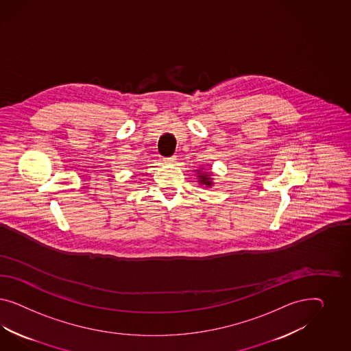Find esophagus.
Segmentation results:
<instances>
[{"label":"esophagus","instance_id":"34e87169","mask_svg":"<svg viewBox=\"0 0 351 351\" xmlns=\"http://www.w3.org/2000/svg\"><path fill=\"white\" fill-rule=\"evenodd\" d=\"M176 160H178V158H176L175 156H172V157H166V158H163V162H165V163H167V165H173V163L176 162Z\"/></svg>","mask_w":351,"mask_h":351}]
</instances>
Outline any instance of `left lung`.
I'll return each instance as SVG.
<instances>
[{"mask_svg":"<svg viewBox=\"0 0 351 351\" xmlns=\"http://www.w3.org/2000/svg\"><path fill=\"white\" fill-rule=\"evenodd\" d=\"M198 178L201 179L199 181H201L202 184H206L207 186H211V184H213V182H211V179H210V175H208V173H204V175L199 173V176H198Z\"/></svg>","mask_w":351,"mask_h":351,"instance_id":"obj_1","label":"left lung"}]
</instances>
